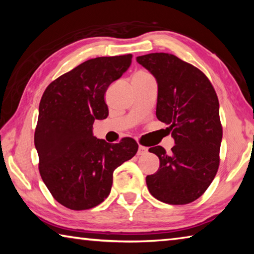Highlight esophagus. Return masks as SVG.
<instances>
[{"mask_svg": "<svg viewBox=\"0 0 254 254\" xmlns=\"http://www.w3.org/2000/svg\"><path fill=\"white\" fill-rule=\"evenodd\" d=\"M147 152H148V148L143 147V145H139V150H137V154H139V156L147 153Z\"/></svg>", "mask_w": 254, "mask_h": 254, "instance_id": "esophagus-1", "label": "esophagus"}]
</instances>
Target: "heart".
Returning <instances> with one entry per match:
<instances>
[{
	"mask_svg": "<svg viewBox=\"0 0 254 254\" xmlns=\"http://www.w3.org/2000/svg\"><path fill=\"white\" fill-rule=\"evenodd\" d=\"M136 74H142V75H149L148 72H145V71H139V72H136Z\"/></svg>",
	"mask_w": 254,
	"mask_h": 254,
	"instance_id": "b5f03b06",
	"label": "heart"
}]
</instances>
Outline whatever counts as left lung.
Segmentation results:
<instances>
[{
	"label": "left lung",
	"mask_w": 254,
	"mask_h": 254,
	"mask_svg": "<svg viewBox=\"0 0 254 254\" xmlns=\"http://www.w3.org/2000/svg\"><path fill=\"white\" fill-rule=\"evenodd\" d=\"M136 62L157 80L156 115L169 126L175 145L167 153L149 149L160 166L145 178L154 198L171 205L191 203L204 194L220 165L222 126L220 104L207 77L174 55L149 54Z\"/></svg>",
	"instance_id": "1"
}]
</instances>
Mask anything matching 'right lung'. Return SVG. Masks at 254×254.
<instances>
[{"instance_id":"right-lung-1","label":"right lung","mask_w":254,"mask_h":254,"mask_svg":"<svg viewBox=\"0 0 254 254\" xmlns=\"http://www.w3.org/2000/svg\"><path fill=\"white\" fill-rule=\"evenodd\" d=\"M131 63L132 55L89 59L50 83L41 97L34 132L39 171L67 208L101 204L110 195L113 171L137 151L131 137L111 144L93 134L94 121L109 115L105 92Z\"/></svg>"}]
</instances>
